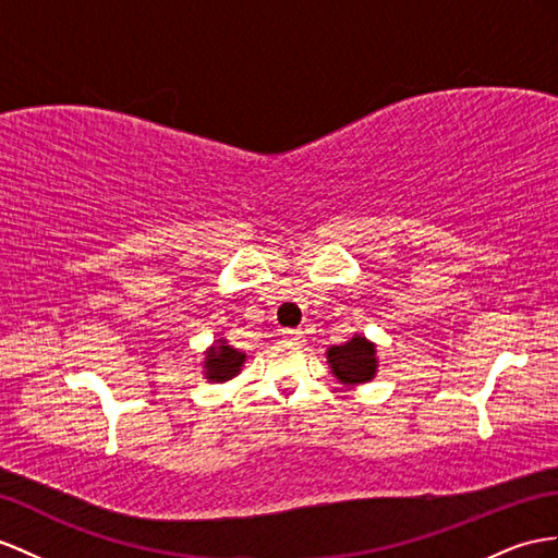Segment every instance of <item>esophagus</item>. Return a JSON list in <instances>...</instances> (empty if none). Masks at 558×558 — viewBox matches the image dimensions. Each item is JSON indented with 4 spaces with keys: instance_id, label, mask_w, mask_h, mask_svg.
Listing matches in <instances>:
<instances>
[{
    "instance_id": "34e87169",
    "label": "esophagus",
    "mask_w": 558,
    "mask_h": 558,
    "mask_svg": "<svg viewBox=\"0 0 558 558\" xmlns=\"http://www.w3.org/2000/svg\"><path fill=\"white\" fill-rule=\"evenodd\" d=\"M282 339L290 341V344H302L304 332L302 330H282Z\"/></svg>"
}]
</instances>
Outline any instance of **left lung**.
I'll return each instance as SVG.
<instances>
[{
    "mask_svg": "<svg viewBox=\"0 0 558 558\" xmlns=\"http://www.w3.org/2000/svg\"><path fill=\"white\" fill-rule=\"evenodd\" d=\"M330 373L344 387H359L377 377L379 355L377 344L369 341L365 335H353L344 344H335L325 351Z\"/></svg>",
    "mask_w": 558,
    "mask_h": 558,
    "instance_id": "obj_1",
    "label": "left lung"
}]
</instances>
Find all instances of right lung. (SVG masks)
<instances>
[{
  "mask_svg": "<svg viewBox=\"0 0 558 558\" xmlns=\"http://www.w3.org/2000/svg\"><path fill=\"white\" fill-rule=\"evenodd\" d=\"M245 361H247L245 351H240V349L228 344L226 337H219V339H214V344L207 347V351H205L203 375L211 384H223L242 373Z\"/></svg>",
  "mask_w": 558,
  "mask_h": 558,
  "instance_id": "right-lung-1",
  "label": "right lung"
}]
</instances>
